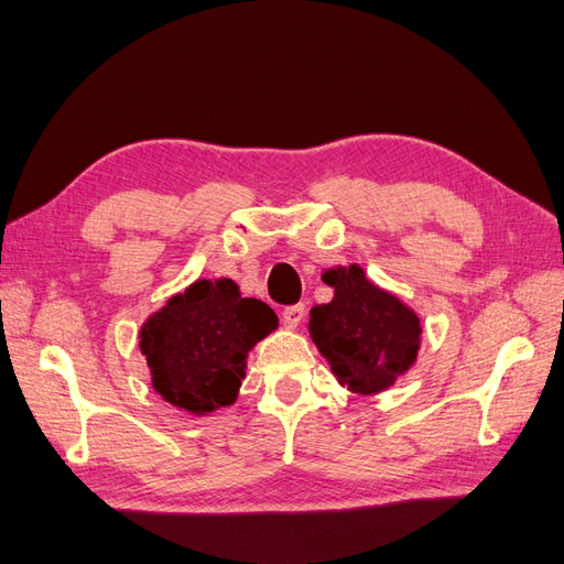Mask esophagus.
I'll return each mask as SVG.
<instances>
[{
  "label": "esophagus",
  "mask_w": 564,
  "mask_h": 564,
  "mask_svg": "<svg viewBox=\"0 0 564 564\" xmlns=\"http://www.w3.org/2000/svg\"><path fill=\"white\" fill-rule=\"evenodd\" d=\"M281 318L283 323L288 325V328H297L300 321L304 318V304H293V306H285L281 312Z\"/></svg>",
  "instance_id": "esophagus-1"
}]
</instances>
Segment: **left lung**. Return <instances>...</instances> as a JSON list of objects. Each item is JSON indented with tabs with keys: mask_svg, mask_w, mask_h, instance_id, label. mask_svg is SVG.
<instances>
[{
	"mask_svg": "<svg viewBox=\"0 0 564 564\" xmlns=\"http://www.w3.org/2000/svg\"><path fill=\"white\" fill-rule=\"evenodd\" d=\"M335 288L328 304L308 314V333L339 384L356 393L389 389L416 358L422 325L412 308L370 283L358 264L323 274Z\"/></svg>",
	"mask_w": 564,
	"mask_h": 564,
	"instance_id": "8db88e82",
	"label": "left lung"
}]
</instances>
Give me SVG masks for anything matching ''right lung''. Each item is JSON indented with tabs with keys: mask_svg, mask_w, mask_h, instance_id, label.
Here are the masks:
<instances>
[{
	"mask_svg": "<svg viewBox=\"0 0 564 564\" xmlns=\"http://www.w3.org/2000/svg\"><path fill=\"white\" fill-rule=\"evenodd\" d=\"M279 325L274 308L229 279L196 281L140 330L154 389L180 410L208 414L236 401L246 358Z\"/></svg>",
	"mask_w": 564,
	"mask_h": 564,
	"instance_id": "obj_1",
	"label": "right lung"
}]
</instances>
